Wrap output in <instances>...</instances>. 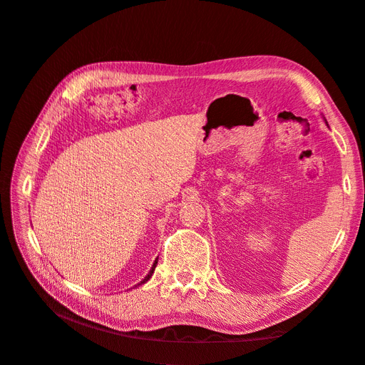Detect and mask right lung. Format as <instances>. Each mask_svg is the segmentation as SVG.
<instances>
[{"label": "right lung", "instance_id": "obj_1", "mask_svg": "<svg viewBox=\"0 0 365 365\" xmlns=\"http://www.w3.org/2000/svg\"><path fill=\"white\" fill-rule=\"evenodd\" d=\"M157 263H158V259H157L155 262H153V264H152V268H150L149 274H148V275H146V277H145V279H143V280H141V282H140L138 284H141V283H146V282H148V280H149V279L152 277V274H153V271H155V267H157Z\"/></svg>", "mask_w": 365, "mask_h": 365}]
</instances>
